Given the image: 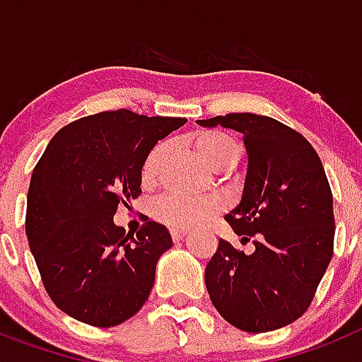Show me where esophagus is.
Returning <instances> with one entry per match:
<instances>
[{
  "instance_id": "esophagus-1",
  "label": "esophagus",
  "mask_w": 362,
  "mask_h": 362,
  "mask_svg": "<svg viewBox=\"0 0 362 362\" xmlns=\"http://www.w3.org/2000/svg\"><path fill=\"white\" fill-rule=\"evenodd\" d=\"M171 237H173V240L178 242L185 237V231L184 229H171Z\"/></svg>"
}]
</instances>
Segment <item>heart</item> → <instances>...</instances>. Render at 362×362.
<instances>
[{"label": "heart", "instance_id": "b5f03b06", "mask_svg": "<svg viewBox=\"0 0 362 362\" xmlns=\"http://www.w3.org/2000/svg\"><path fill=\"white\" fill-rule=\"evenodd\" d=\"M193 146L216 171H231L242 156V146L237 138L216 129H206L194 134ZM168 153L169 146L163 142L156 144L147 153L142 163L144 185H153L158 180ZM216 211H218L216 200L194 199V197H185L178 193L165 194L153 207L156 218L171 229L197 228Z\"/></svg>", "mask_w": 362, "mask_h": 362}]
</instances>
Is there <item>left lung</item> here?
I'll list each match as a JSON object with an SVG mask.
<instances>
[{"mask_svg": "<svg viewBox=\"0 0 362 362\" xmlns=\"http://www.w3.org/2000/svg\"><path fill=\"white\" fill-rule=\"evenodd\" d=\"M242 133L247 173L242 200L226 220L246 255L218 240L206 266L213 306L235 328L273 332L306 312L333 255V197L317 151L303 134L269 116L229 112L199 120Z\"/></svg>", "mask_w": 362, "mask_h": 362, "instance_id": "obj_1", "label": "left lung"}]
</instances>
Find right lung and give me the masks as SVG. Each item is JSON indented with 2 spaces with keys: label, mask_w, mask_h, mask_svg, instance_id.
I'll return each mask as SVG.
<instances>
[{
  "label": "right lung",
  "mask_w": 362,
  "mask_h": 362,
  "mask_svg": "<svg viewBox=\"0 0 362 362\" xmlns=\"http://www.w3.org/2000/svg\"><path fill=\"white\" fill-rule=\"evenodd\" d=\"M185 122L103 111L71 122L49 142L30 178L25 231L47 293L62 312L109 328L144 306L171 235L149 220L134 237L112 216L142 193L147 153Z\"/></svg>",
  "instance_id": "1"
}]
</instances>
